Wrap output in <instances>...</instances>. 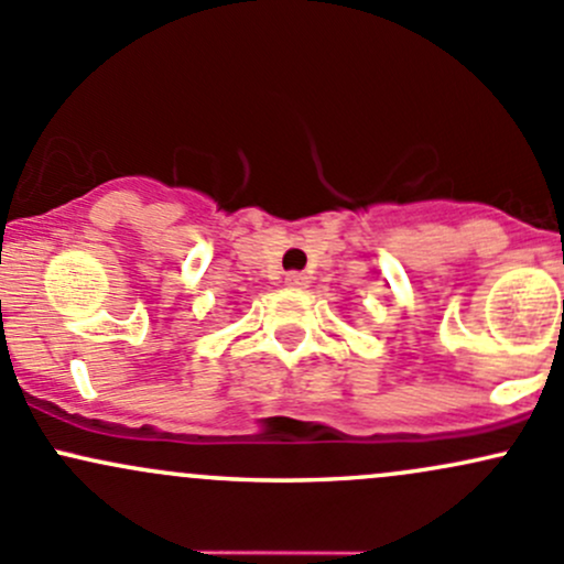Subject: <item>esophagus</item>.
I'll return each mask as SVG.
<instances>
[{
  "label": "esophagus",
  "instance_id": "esophagus-1",
  "mask_svg": "<svg viewBox=\"0 0 564 564\" xmlns=\"http://www.w3.org/2000/svg\"><path fill=\"white\" fill-rule=\"evenodd\" d=\"M306 282L308 276L304 271H288V274H284V284H288V288H306Z\"/></svg>",
  "mask_w": 564,
  "mask_h": 564
}]
</instances>
